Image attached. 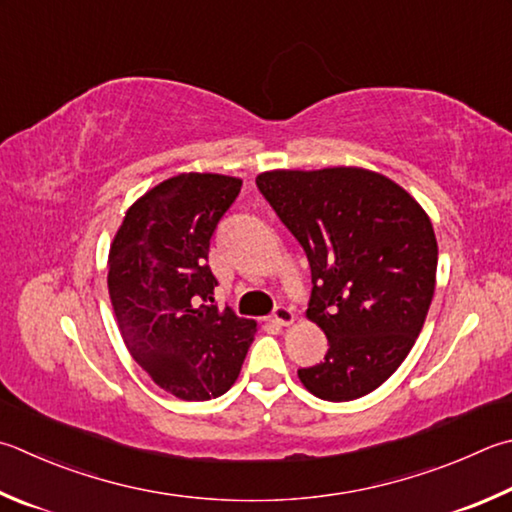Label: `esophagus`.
Masks as SVG:
<instances>
[{"label": "esophagus", "instance_id": "obj_1", "mask_svg": "<svg viewBox=\"0 0 512 512\" xmlns=\"http://www.w3.org/2000/svg\"><path fill=\"white\" fill-rule=\"evenodd\" d=\"M295 320V313L291 309H286V306H277L273 313V322L280 324V327H288V324H293Z\"/></svg>", "mask_w": 512, "mask_h": 512}]
</instances>
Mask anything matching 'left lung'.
<instances>
[{
  "label": "left lung",
  "mask_w": 512,
  "mask_h": 512,
  "mask_svg": "<svg viewBox=\"0 0 512 512\" xmlns=\"http://www.w3.org/2000/svg\"><path fill=\"white\" fill-rule=\"evenodd\" d=\"M257 188L311 264L306 318L324 331V362L297 369L322 401L374 392L421 333L436 286L432 221L410 192L365 167L271 170Z\"/></svg>",
  "instance_id": "left-lung-1"
}]
</instances>
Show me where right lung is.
Wrapping results in <instances>:
<instances>
[{
	"mask_svg": "<svg viewBox=\"0 0 512 512\" xmlns=\"http://www.w3.org/2000/svg\"><path fill=\"white\" fill-rule=\"evenodd\" d=\"M241 179L183 172L138 197L109 246L107 286L120 336L147 376L183 401L235 385L257 322L215 304L210 237Z\"/></svg>",
	"mask_w": 512,
	"mask_h": 512,
	"instance_id": "1",
	"label": "right lung"
}]
</instances>
